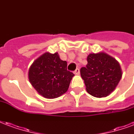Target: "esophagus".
<instances>
[{
    "mask_svg": "<svg viewBox=\"0 0 134 134\" xmlns=\"http://www.w3.org/2000/svg\"><path fill=\"white\" fill-rule=\"evenodd\" d=\"M74 73H75V75H80V69H79V68H77V69L74 71Z\"/></svg>",
    "mask_w": 134,
    "mask_h": 134,
    "instance_id": "1",
    "label": "esophagus"
}]
</instances>
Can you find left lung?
<instances>
[{
  "mask_svg": "<svg viewBox=\"0 0 134 134\" xmlns=\"http://www.w3.org/2000/svg\"><path fill=\"white\" fill-rule=\"evenodd\" d=\"M80 74L87 92L98 98L110 94L122 75L119 62L103 52L89 54L87 64L80 69Z\"/></svg>",
  "mask_w": 134,
  "mask_h": 134,
  "instance_id": "1",
  "label": "left lung"
}]
</instances>
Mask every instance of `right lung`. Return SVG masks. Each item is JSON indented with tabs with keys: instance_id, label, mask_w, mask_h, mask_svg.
I'll return each mask as SVG.
<instances>
[{
	"instance_id": "obj_1",
	"label": "right lung",
	"mask_w": 134,
	"mask_h": 134,
	"mask_svg": "<svg viewBox=\"0 0 134 134\" xmlns=\"http://www.w3.org/2000/svg\"><path fill=\"white\" fill-rule=\"evenodd\" d=\"M67 67V62L60 59L57 52H46L30 67V82L42 97L47 99L59 97L67 92L75 76Z\"/></svg>"
}]
</instances>
